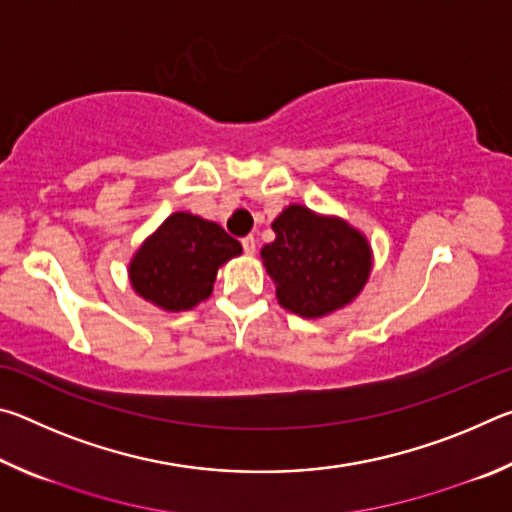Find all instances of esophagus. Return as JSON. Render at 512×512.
Returning <instances> with one entry per match:
<instances>
[{
    "label": "esophagus",
    "mask_w": 512,
    "mask_h": 512,
    "mask_svg": "<svg viewBox=\"0 0 512 512\" xmlns=\"http://www.w3.org/2000/svg\"><path fill=\"white\" fill-rule=\"evenodd\" d=\"M241 246H244V253L246 255H255L257 239L255 237H244V239H241Z\"/></svg>",
    "instance_id": "34e87169"
}]
</instances>
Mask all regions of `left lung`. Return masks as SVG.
<instances>
[{"label": "left lung", "instance_id": "1", "mask_svg": "<svg viewBox=\"0 0 512 512\" xmlns=\"http://www.w3.org/2000/svg\"><path fill=\"white\" fill-rule=\"evenodd\" d=\"M262 248L277 302L300 318H325L352 305L372 273L368 237L350 221L291 203L271 223Z\"/></svg>", "mask_w": 512, "mask_h": 512}]
</instances>
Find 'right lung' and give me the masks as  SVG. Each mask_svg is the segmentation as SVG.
Instances as JSON below:
<instances>
[{
    "mask_svg": "<svg viewBox=\"0 0 512 512\" xmlns=\"http://www.w3.org/2000/svg\"><path fill=\"white\" fill-rule=\"evenodd\" d=\"M244 248L219 223L173 212L146 237L128 262L137 296L164 311H187L212 296L219 268Z\"/></svg>",
    "mask_w": 512,
    "mask_h": 512,
    "instance_id": "obj_1",
    "label": "right lung"
}]
</instances>
